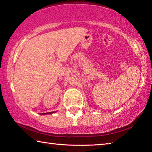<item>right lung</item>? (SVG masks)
Instances as JSON below:
<instances>
[{
	"instance_id": "obj_1",
	"label": "right lung",
	"mask_w": 152,
	"mask_h": 152,
	"mask_svg": "<svg viewBox=\"0 0 152 152\" xmlns=\"http://www.w3.org/2000/svg\"><path fill=\"white\" fill-rule=\"evenodd\" d=\"M56 113L55 111L54 112H50V113H43L42 115H46V114H51V113Z\"/></svg>"
}]
</instances>
